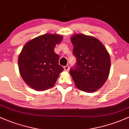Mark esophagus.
<instances>
[{
    "label": "esophagus",
    "mask_w": 129,
    "mask_h": 129,
    "mask_svg": "<svg viewBox=\"0 0 129 129\" xmlns=\"http://www.w3.org/2000/svg\"><path fill=\"white\" fill-rule=\"evenodd\" d=\"M69 70H70V68H69L68 66H66L64 67V70L65 71L68 72L69 71Z\"/></svg>",
    "instance_id": "obj_1"
}]
</instances>
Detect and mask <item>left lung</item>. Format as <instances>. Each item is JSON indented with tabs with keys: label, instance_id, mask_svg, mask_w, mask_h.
Here are the masks:
<instances>
[{
	"label": "left lung",
	"instance_id": "left-lung-1",
	"mask_svg": "<svg viewBox=\"0 0 129 129\" xmlns=\"http://www.w3.org/2000/svg\"><path fill=\"white\" fill-rule=\"evenodd\" d=\"M71 41L77 63L70 73L76 87L88 93L98 90L109 74L111 59L108 52L98 39L90 36L76 34L72 36Z\"/></svg>",
	"mask_w": 129,
	"mask_h": 129
}]
</instances>
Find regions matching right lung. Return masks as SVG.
<instances>
[{"label":"right lung","instance_id":"add662e5","mask_svg":"<svg viewBox=\"0 0 129 129\" xmlns=\"http://www.w3.org/2000/svg\"><path fill=\"white\" fill-rule=\"evenodd\" d=\"M63 39L57 34H45L31 39L22 48L18 57L19 71L33 89L44 91L52 88L64 70L59 65V55L54 52Z\"/></svg>","mask_w":129,"mask_h":129}]
</instances>
